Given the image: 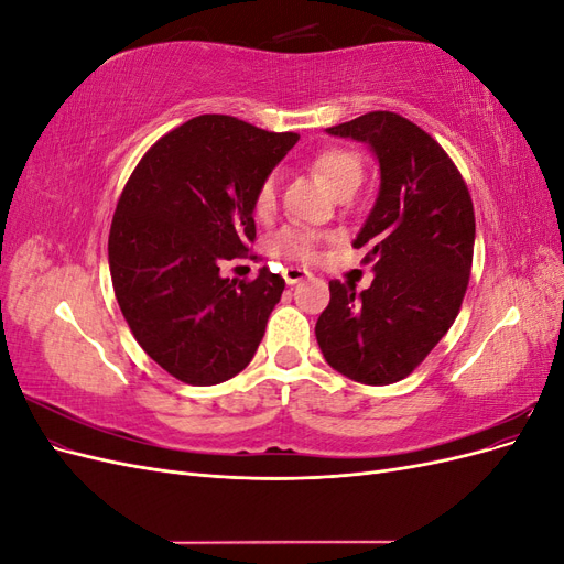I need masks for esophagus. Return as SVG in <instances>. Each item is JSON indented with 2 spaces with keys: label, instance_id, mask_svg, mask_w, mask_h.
I'll list each match as a JSON object with an SVG mask.
<instances>
[{
  "label": "esophagus",
  "instance_id": "obj_1",
  "mask_svg": "<svg viewBox=\"0 0 564 564\" xmlns=\"http://www.w3.org/2000/svg\"><path fill=\"white\" fill-rule=\"evenodd\" d=\"M282 275H284V282H286V284H299L301 280L311 278V270L299 268V265H286Z\"/></svg>",
  "mask_w": 564,
  "mask_h": 564
}]
</instances>
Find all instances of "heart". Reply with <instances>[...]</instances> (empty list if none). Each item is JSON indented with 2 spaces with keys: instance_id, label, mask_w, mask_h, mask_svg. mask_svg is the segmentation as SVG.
<instances>
[{
  "instance_id": "b5f03b06",
  "label": "heart",
  "mask_w": 564,
  "mask_h": 564,
  "mask_svg": "<svg viewBox=\"0 0 564 564\" xmlns=\"http://www.w3.org/2000/svg\"><path fill=\"white\" fill-rule=\"evenodd\" d=\"M313 172L319 174L332 187L336 197H350L357 193V187L365 181V162L350 148H327L317 152L311 162ZM278 197H280V174H268L259 191L253 195V214L256 218L268 220L278 209ZM322 235L303 228V226H286L275 240H272L270 249L278 256H286V259L294 261H311L317 253V245Z\"/></svg>"
}]
</instances>
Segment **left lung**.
Returning a JSON list of instances; mask_svg holds the SVG:
<instances>
[{
  "mask_svg": "<svg viewBox=\"0 0 564 564\" xmlns=\"http://www.w3.org/2000/svg\"><path fill=\"white\" fill-rule=\"evenodd\" d=\"M367 143L381 191L352 242L367 247L373 282H329L315 336L344 377L388 386L409 377L454 324L473 268L475 212L468 185L442 145L406 117L367 112L327 129Z\"/></svg>",
  "mask_w": 564,
  "mask_h": 564,
  "instance_id": "obj_1",
  "label": "left lung"
}]
</instances>
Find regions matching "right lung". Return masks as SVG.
I'll return each instance as SVG.
<instances>
[{"label":"right lung","instance_id":"1","mask_svg":"<svg viewBox=\"0 0 564 564\" xmlns=\"http://www.w3.org/2000/svg\"><path fill=\"white\" fill-rule=\"evenodd\" d=\"M299 133L199 115L164 133L129 176L108 237L112 289L133 338L174 379L216 386L259 348L284 280L220 278L256 240L253 195Z\"/></svg>","mask_w":564,"mask_h":564}]
</instances>
